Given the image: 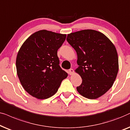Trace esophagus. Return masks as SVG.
<instances>
[{
    "instance_id": "1",
    "label": "esophagus",
    "mask_w": 130,
    "mask_h": 130,
    "mask_svg": "<svg viewBox=\"0 0 130 130\" xmlns=\"http://www.w3.org/2000/svg\"><path fill=\"white\" fill-rule=\"evenodd\" d=\"M74 72V71L73 69L71 68L68 70V74H70V75H72V74H73Z\"/></svg>"
}]
</instances>
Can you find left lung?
<instances>
[{"label": "left lung", "mask_w": 130, "mask_h": 130, "mask_svg": "<svg viewBox=\"0 0 130 130\" xmlns=\"http://www.w3.org/2000/svg\"><path fill=\"white\" fill-rule=\"evenodd\" d=\"M67 40L75 50L82 83L77 90L83 96L95 99L113 85L118 72L116 48L102 32L84 30L68 34Z\"/></svg>", "instance_id": "1"}]
</instances>
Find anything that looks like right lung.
<instances>
[{"label": "right lung", "mask_w": 130, "mask_h": 130, "mask_svg": "<svg viewBox=\"0 0 130 130\" xmlns=\"http://www.w3.org/2000/svg\"><path fill=\"white\" fill-rule=\"evenodd\" d=\"M66 34L47 30L34 32L23 43L17 55V75L22 87L39 99L57 92L68 74L60 68L57 55Z\"/></svg>", "instance_id": "right-lung-1"}]
</instances>
